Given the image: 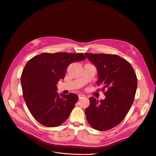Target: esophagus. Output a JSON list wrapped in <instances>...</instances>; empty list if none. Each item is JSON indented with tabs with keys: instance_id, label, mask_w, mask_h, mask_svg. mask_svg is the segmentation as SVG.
Returning a JSON list of instances; mask_svg holds the SVG:
<instances>
[{
	"instance_id": "34e87169",
	"label": "esophagus",
	"mask_w": 156,
	"mask_h": 156,
	"mask_svg": "<svg viewBox=\"0 0 156 156\" xmlns=\"http://www.w3.org/2000/svg\"><path fill=\"white\" fill-rule=\"evenodd\" d=\"M84 97H85V95H81V94H80V95H78L79 99H81V98H84Z\"/></svg>"
}]
</instances>
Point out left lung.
Masks as SVG:
<instances>
[{"label":"left lung","mask_w":156,"mask_h":156,"mask_svg":"<svg viewBox=\"0 0 156 156\" xmlns=\"http://www.w3.org/2000/svg\"><path fill=\"white\" fill-rule=\"evenodd\" d=\"M95 65L98 79L103 86L105 98L100 101L90 97V105L85 110L89 124L95 130L106 131L122 122L133 102L137 78L131 64L115 55L85 53Z\"/></svg>","instance_id":"1"}]
</instances>
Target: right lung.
<instances>
[{"label": "right lung", "mask_w": 156, "mask_h": 156, "mask_svg": "<svg viewBox=\"0 0 156 156\" xmlns=\"http://www.w3.org/2000/svg\"><path fill=\"white\" fill-rule=\"evenodd\" d=\"M86 58L81 53H44L27 62L21 76L23 97L39 123L55 127L68 119L78 96L73 93L59 95L56 84L64 78L70 64Z\"/></svg>", "instance_id": "right-lung-1"}]
</instances>
